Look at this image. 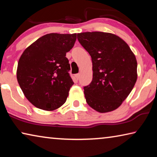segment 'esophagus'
<instances>
[{
    "instance_id": "esophagus-1",
    "label": "esophagus",
    "mask_w": 157,
    "mask_h": 157,
    "mask_svg": "<svg viewBox=\"0 0 157 157\" xmlns=\"http://www.w3.org/2000/svg\"><path fill=\"white\" fill-rule=\"evenodd\" d=\"M79 76H80V75H79V73H78V74H76V75H75V78H76V79H79Z\"/></svg>"
}]
</instances>
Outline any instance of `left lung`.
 Listing matches in <instances>:
<instances>
[{
	"instance_id": "1",
	"label": "left lung",
	"mask_w": 157,
	"mask_h": 157,
	"mask_svg": "<svg viewBox=\"0 0 157 157\" xmlns=\"http://www.w3.org/2000/svg\"><path fill=\"white\" fill-rule=\"evenodd\" d=\"M78 39L91 57L93 79L84 86L90 107L100 113L116 109L134 88L137 61L125 41L114 34L86 32Z\"/></svg>"
}]
</instances>
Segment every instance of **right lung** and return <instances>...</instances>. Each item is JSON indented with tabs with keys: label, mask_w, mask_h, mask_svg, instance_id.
Here are the masks:
<instances>
[{
	"label": "right lung",
	"mask_w": 157,
	"mask_h": 157,
	"mask_svg": "<svg viewBox=\"0 0 157 157\" xmlns=\"http://www.w3.org/2000/svg\"><path fill=\"white\" fill-rule=\"evenodd\" d=\"M77 34L50 33L29 46L18 60L17 78L25 98L34 107L53 111L64 104L74 82L66 52Z\"/></svg>",
	"instance_id": "obj_1"
}]
</instances>
